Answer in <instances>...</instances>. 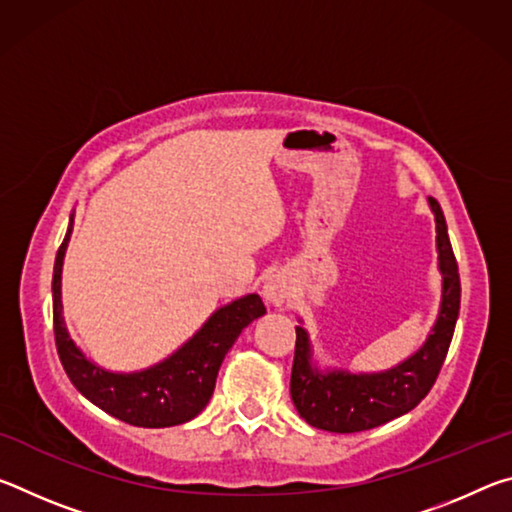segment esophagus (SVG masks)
<instances>
[{
    "instance_id": "34e87169",
    "label": "esophagus",
    "mask_w": 512,
    "mask_h": 512,
    "mask_svg": "<svg viewBox=\"0 0 512 512\" xmlns=\"http://www.w3.org/2000/svg\"><path fill=\"white\" fill-rule=\"evenodd\" d=\"M264 298L271 302V305L280 307L289 298V282L284 280L282 275H271L264 284Z\"/></svg>"
}]
</instances>
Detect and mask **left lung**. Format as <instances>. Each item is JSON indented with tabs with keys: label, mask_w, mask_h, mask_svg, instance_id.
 I'll return each mask as SVG.
<instances>
[{
	"label": "left lung",
	"mask_w": 512,
	"mask_h": 512,
	"mask_svg": "<svg viewBox=\"0 0 512 512\" xmlns=\"http://www.w3.org/2000/svg\"><path fill=\"white\" fill-rule=\"evenodd\" d=\"M436 214L438 259L443 273V305L427 343L400 366L379 375H350V372H318L311 368L309 339L296 327V352L291 368V400L300 418L311 427L334 433H357L375 429L415 409L443 368L452 343L458 309H461V277L452 244H449L445 214L436 198H429Z\"/></svg>",
	"instance_id": "8db88e82"
}]
</instances>
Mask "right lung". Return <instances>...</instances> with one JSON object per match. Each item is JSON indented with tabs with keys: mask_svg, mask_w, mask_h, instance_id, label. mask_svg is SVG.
Wrapping results in <instances>:
<instances>
[{
	"mask_svg": "<svg viewBox=\"0 0 512 512\" xmlns=\"http://www.w3.org/2000/svg\"><path fill=\"white\" fill-rule=\"evenodd\" d=\"M69 221L67 235L60 244L54 262V339L60 363L67 377L76 386V391L97 404L101 411L110 413L133 427H173L196 418L214 393L216 375L225 359V354L237 341L241 329L248 327L255 318L266 314V307L257 293L239 298L230 305L221 307L201 327L192 341H187L176 354L164 359L158 366L131 375H117L108 372L76 348L69 339L63 323V305H60V271H63V257L69 235H72Z\"/></svg>",
	"mask_w": 512,
	"mask_h": 512,
	"instance_id": "obj_1",
	"label": "right lung"
}]
</instances>
